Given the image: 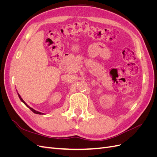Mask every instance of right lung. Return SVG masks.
<instances>
[{
  "mask_svg": "<svg viewBox=\"0 0 157 157\" xmlns=\"http://www.w3.org/2000/svg\"><path fill=\"white\" fill-rule=\"evenodd\" d=\"M18 96H19V98H20V100L23 103H24L25 104V105L27 107H29L30 109H31V110L33 112V113H36V114H39V115H42V114H43V113H40V112H39V111H35V110H34V109H33V108H31V107H30L29 105H27V103L24 101H23V99L21 98V96H20V94H18Z\"/></svg>",
  "mask_w": 157,
  "mask_h": 157,
  "instance_id": "1",
  "label": "right lung"
}]
</instances>
